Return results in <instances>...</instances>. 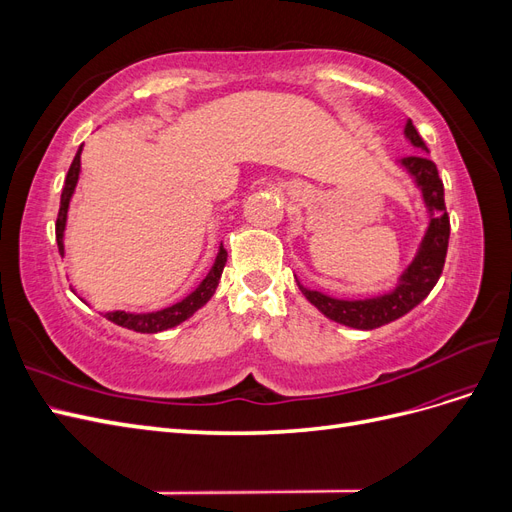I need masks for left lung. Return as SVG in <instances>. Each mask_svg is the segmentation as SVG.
I'll list each match as a JSON object with an SVG mask.
<instances>
[{"mask_svg":"<svg viewBox=\"0 0 512 512\" xmlns=\"http://www.w3.org/2000/svg\"><path fill=\"white\" fill-rule=\"evenodd\" d=\"M404 136L412 143V147L429 153L425 141L416 132L410 119L406 121ZM425 153H416V156L399 160V166L414 179V185L423 194V203L429 213V224L421 245H418L416 256L404 269V273L399 275L393 290L365 299H337L331 297V294L307 288L297 280L305 299L329 320L361 331L378 329L382 324H389L401 316H406L438 284L446 260L448 237H451V222H448L444 205V183L438 175L436 164Z\"/></svg>","mask_w":512,"mask_h":512,"instance_id":"8db88e82","label":"left lung"}]
</instances>
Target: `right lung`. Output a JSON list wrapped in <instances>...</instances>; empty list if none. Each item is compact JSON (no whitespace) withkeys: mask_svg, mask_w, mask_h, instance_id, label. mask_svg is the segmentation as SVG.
<instances>
[{"mask_svg":"<svg viewBox=\"0 0 512 512\" xmlns=\"http://www.w3.org/2000/svg\"><path fill=\"white\" fill-rule=\"evenodd\" d=\"M81 151H83V145L79 147V151H76V156L70 164V170H68L66 181H64V190H61L59 215H57V224H55V237H57V247H59L61 256H64V230H66V220H68V207H70L72 194L76 190V183H79V175H81ZM226 258H228V254L224 250V245H220L218 256H215V260H213V267L203 277V282H200L188 294V297L181 299L175 305L164 307V309H160V312H147V314H132V312H121V309H117V312H106L104 316H106V320L119 324V327L136 331V333H158V331L173 329L183 320L194 316L198 309L213 297L215 288H218V284H220Z\"/></svg>","mask_w":512,"mask_h":512,"instance_id":"add662e5","label":"right lung"}]
</instances>
